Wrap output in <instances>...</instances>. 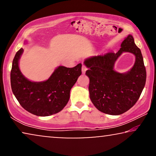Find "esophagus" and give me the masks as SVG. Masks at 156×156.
<instances>
[{
    "instance_id": "34e87169",
    "label": "esophagus",
    "mask_w": 156,
    "mask_h": 156,
    "mask_svg": "<svg viewBox=\"0 0 156 156\" xmlns=\"http://www.w3.org/2000/svg\"><path fill=\"white\" fill-rule=\"evenodd\" d=\"M87 69V68L86 66L83 65H82V73H83V74H84L85 72H86Z\"/></svg>"
}]
</instances>
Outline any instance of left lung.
Wrapping results in <instances>:
<instances>
[{
    "mask_svg": "<svg viewBox=\"0 0 156 156\" xmlns=\"http://www.w3.org/2000/svg\"><path fill=\"white\" fill-rule=\"evenodd\" d=\"M123 52L135 55L133 67L126 73L113 69ZM89 78V97L95 107L109 115H120L129 110L139 99L146 81V71L140 50L131 35L126 37L116 53L109 52L85 59Z\"/></svg>",
    "mask_w": 156,
    "mask_h": 156,
    "instance_id": "8db88e82",
    "label": "left lung"
}]
</instances>
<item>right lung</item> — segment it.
Returning a JSON list of instances; mask_svg holds the SVG:
<instances>
[{"label":"right lung","mask_w":156,"mask_h":156,"mask_svg":"<svg viewBox=\"0 0 156 156\" xmlns=\"http://www.w3.org/2000/svg\"><path fill=\"white\" fill-rule=\"evenodd\" d=\"M23 52L20 48L12 60L10 84L12 93L23 108L34 115L48 116L57 114L67 105L70 90L82 74V64L74 67H57L44 82H31L19 69V59Z\"/></svg>","instance_id":"add662e5"}]
</instances>
